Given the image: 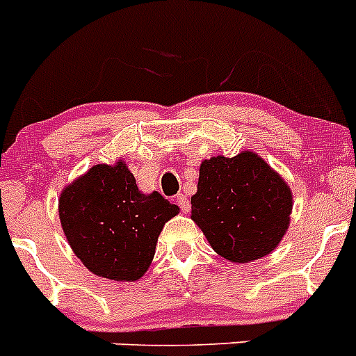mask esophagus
Wrapping results in <instances>:
<instances>
[{"instance_id":"1","label":"esophagus","mask_w":356,"mask_h":356,"mask_svg":"<svg viewBox=\"0 0 356 356\" xmlns=\"http://www.w3.org/2000/svg\"><path fill=\"white\" fill-rule=\"evenodd\" d=\"M175 200H177V205L181 207V211L184 212V214H188L189 209H191V204H189V198L186 197V195L179 193L177 197H175Z\"/></svg>"}]
</instances>
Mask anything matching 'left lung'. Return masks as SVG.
Instances as JSON below:
<instances>
[{
  "label": "left lung",
  "instance_id": "1",
  "mask_svg": "<svg viewBox=\"0 0 356 356\" xmlns=\"http://www.w3.org/2000/svg\"><path fill=\"white\" fill-rule=\"evenodd\" d=\"M291 209L288 182L257 152L202 161L191 219L225 260L249 264L270 254L286 235Z\"/></svg>",
  "mask_w": 356,
  "mask_h": 356
}]
</instances>
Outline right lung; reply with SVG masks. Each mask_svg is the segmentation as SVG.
<instances>
[{"instance_id":"obj_1","label":"right lung","mask_w":356,"mask_h":356,"mask_svg":"<svg viewBox=\"0 0 356 356\" xmlns=\"http://www.w3.org/2000/svg\"><path fill=\"white\" fill-rule=\"evenodd\" d=\"M58 212L70 248L89 272L133 283L151 267L159 234L179 207L158 191L142 193L119 158L92 165L66 184Z\"/></svg>"}]
</instances>
